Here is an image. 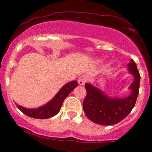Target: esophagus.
Instances as JSON below:
<instances>
[{
    "label": "esophagus",
    "instance_id": "obj_1",
    "mask_svg": "<svg viewBox=\"0 0 152 152\" xmlns=\"http://www.w3.org/2000/svg\"><path fill=\"white\" fill-rule=\"evenodd\" d=\"M88 80V77L87 76H86V75H82V76H80L79 77L78 83H79V84L80 86H83V85H85L87 83Z\"/></svg>",
    "mask_w": 152,
    "mask_h": 152
}]
</instances>
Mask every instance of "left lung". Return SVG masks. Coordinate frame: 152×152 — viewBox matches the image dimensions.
<instances>
[{
    "mask_svg": "<svg viewBox=\"0 0 152 152\" xmlns=\"http://www.w3.org/2000/svg\"><path fill=\"white\" fill-rule=\"evenodd\" d=\"M127 66L130 73L134 75V80L130 86L132 93L125 98H110L100 89L86 84L87 94L83 101V109L91 121L102 125H113L125 118L133 110L138 97L140 75L134 61Z\"/></svg>",
    "mask_w": 152,
    "mask_h": 152,
    "instance_id": "obj_1",
    "label": "left lung"
}]
</instances>
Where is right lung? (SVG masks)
<instances>
[{"mask_svg":"<svg viewBox=\"0 0 152 152\" xmlns=\"http://www.w3.org/2000/svg\"><path fill=\"white\" fill-rule=\"evenodd\" d=\"M78 86L76 81H73L65 85L57 94L56 96L47 104L44 105L38 109L28 110L21 106H17L18 109L26 115L37 119H46L52 117L60 111L64 99L69 95V94Z\"/></svg>","mask_w":152,"mask_h":152,"instance_id":"obj_1","label":"right lung"}]
</instances>
